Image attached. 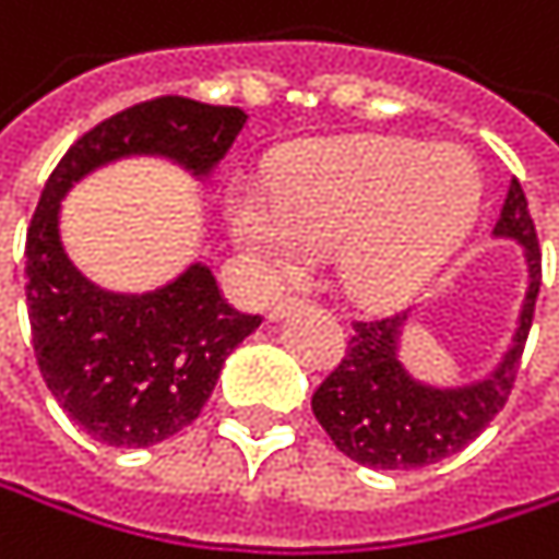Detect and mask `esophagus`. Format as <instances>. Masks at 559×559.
Instances as JSON below:
<instances>
[{
	"label": "esophagus",
	"instance_id": "1",
	"mask_svg": "<svg viewBox=\"0 0 559 559\" xmlns=\"http://www.w3.org/2000/svg\"><path fill=\"white\" fill-rule=\"evenodd\" d=\"M292 305H298V295H292V292H288V295H277V298L271 301V308H267V318H282Z\"/></svg>",
	"mask_w": 559,
	"mask_h": 559
}]
</instances>
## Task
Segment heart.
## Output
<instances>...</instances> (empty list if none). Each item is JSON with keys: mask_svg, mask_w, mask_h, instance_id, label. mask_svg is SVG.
<instances>
[{"mask_svg": "<svg viewBox=\"0 0 559 559\" xmlns=\"http://www.w3.org/2000/svg\"><path fill=\"white\" fill-rule=\"evenodd\" d=\"M478 205L472 163L455 150L357 136L292 153L271 199L235 195L238 238L274 267H298L308 248L344 245L341 271L354 295L393 301L419 288L455 248Z\"/></svg>", "mask_w": 559, "mask_h": 559, "instance_id": "obj_1", "label": "heart"}]
</instances>
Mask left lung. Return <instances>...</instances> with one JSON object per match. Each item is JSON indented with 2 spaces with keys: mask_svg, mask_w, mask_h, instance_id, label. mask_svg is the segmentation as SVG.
I'll return each mask as SVG.
<instances>
[{
  "mask_svg": "<svg viewBox=\"0 0 559 559\" xmlns=\"http://www.w3.org/2000/svg\"><path fill=\"white\" fill-rule=\"evenodd\" d=\"M498 235H511L527 251V298L514 347L491 380L462 390H429L409 380L396 360V341L406 314L360 318L341 364L324 377L311 396V409L331 442L360 465L370 468H423L462 452L475 442L488 423L504 409L521 354L531 334L534 305L540 292V245L527 209V195L514 179L495 225Z\"/></svg>",
  "mask_w": 559,
  "mask_h": 559,
  "instance_id": "1",
  "label": "left lung"
}]
</instances>
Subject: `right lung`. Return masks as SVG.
Returning a JSON list of instances; mask_svg holds the SVG:
<instances>
[{"label":"right lung","mask_w":559,"mask_h":559,"mask_svg":"<svg viewBox=\"0 0 559 559\" xmlns=\"http://www.w3.org/2000/svg\"><path fill=\"white\" fill-rule=\"evenodd\" d=\"M245 123L238 107L150 97L78 136L41 189L25 238L32 347L61 409L104 445L146 449L186 429L212 396L225 357L261 318L235 311L202 264L143 298L94 288L58 241L61 195L127 153H163L209 173Z\"/></svg>","instance_id":"1"}]
</instances>
